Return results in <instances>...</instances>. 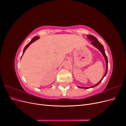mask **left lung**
<instances>
[{
    "instance_id": "left-lung-1",
    "label": "left lung",
    "mask_w": 126,
    "mask_h": 126,
    "mask_svg": "<svg viewBox=\"0 0 126 126\" xmlns=\"http://www.w3.org/2000/svg\"><path fill=\"white\" fill-rule=\"evenodd\" d=\"M87 36L88 38L89 39V40L91 41V44H92L93 45H94L95 47H96L98 49V50L101 52V54H102L103 56L104 57L105 61H106V70L105 74L104 75V76H103V77L102 78V79L100 80L99 82H98L97 83V84H96V85L93 86L89 87H80V86H79V87L80 88H82V89H88V88H94V87L98 86L101 82L103 78L105 77V76L106 75L107 72V71H108V59H107V56L106 55V53H105V49H104V46H103V45L100 43L99 41L98 40V39L94 36L93 35H87Z\"/></svg>"
}]
</instances>
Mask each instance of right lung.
I'll use <instances>...</instances> for the list:
<instances>
[{"instance_id":"obj_1","label":"right lung","mask_w":126,"mask_h":126,"mask_svg":"<svg viewBox=\"0 0 126 126\" xmlns=\"http://www.w3.org/2000/svg\"><path fill=\"white\" fill-rule=\"evenodd\" d=\"M39 38V37L38 36H35V37H34L31 40V41H30L29 42V43L26 46V47L24 48V51H23V53H22V55H23V54H24V52H25V50H26L27 48L30 45H31L32 43H33L34 41H36V40H37V39H38ZM21 57H22V56H21Z\"/></svg>"}]
</instances>
